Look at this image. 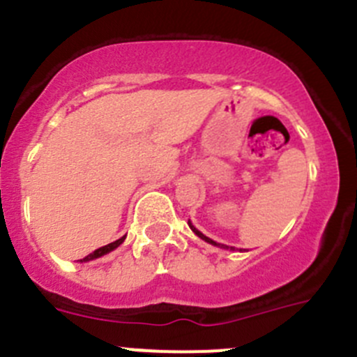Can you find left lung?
Masks as SVG:
<instances>
[{
  "label": "left lung",
  "instance_id": "8db88e82",
  "mask_svg": "<svg viewBox=\"0 0 357 357\" xmlns=\"http://www.w3.org/2000/svg\"><path fill=\"white\" fill-rule=\"evenodd\" d=\"M188 226H190V228H192V231H193V233H195V235H197V236H199V238H202V240H205V242H207V243H211V245H215V247H221V248H231V250H235V247L221 245V243L214 242V240H211V238H208V236H205V235H204V233H202V231H199V229H197V228H195V226H193V225H192V221H188Z\"/></svg>",
  "mask_w": 357,
  "mask_h": 357
}]
</instances>
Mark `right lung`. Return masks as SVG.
<instances>
[{
    "instance_id": "right-lung-1",
    "label": "right lung",
    "mask_w": 357,
    "mask_h": 357,
    "mask_svg": "<svg viewBox=\"0 0 357 357\" xmlns=\"http://www.w3.org/2000/svg\"><path fill=\"white\" fill-rule=\"evenodd\" d=\"M126 240V236H122V238H119V240H115V242H112V243H109V245H105V247H100V248H96L95 252H93V254H89V255H86L84 259H81V262H88V261H93V259H98V257H102V255H105V254H109V252H112L114 250V248H117L119 245H121L122 242H124Z\"/></svg>"
}]
</instances>
